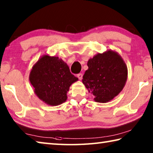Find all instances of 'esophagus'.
Wrapping results in <instances>:
<instances>
[{"label":"esophagus","mask_w":153,"mask_h":153,"mask_svg":"<svg viewBox=\"0 0 153 153\" xmlns=\"http://www.w3.org/2000/svg\"><path fill=\"white\" fill-rule=\"evenodd\" d=\"M82 77H83V74H77V77H78L79 80H82Z\"/></svg>","instance_id":"obj_1"}]
</instances>
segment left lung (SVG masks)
Instances as JSON below:
<instances>
[{
	"label": "left lung",
	"instance_id": "obj_1",
	"mask_svg": "<svg viewBox=\"0 0 153 153\" xmlns=\"http://www.w3.org/2000/svg\"><path fill=\"white\" fill-rule=\"evenodd\" d=\"M82 83L97 102H107L117 96L128 79V67L117 52L98 53L88 61Z\"/></svg>",
	"mask_w": 153,
	"mask_h": 153
}]
</instances>
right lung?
<instances>
[{
    "instance_id": "1",
    "label": "right lung",
    "mask_w": 153,
    "mask_h": 153,
    "mask_svg": "<svg viewBox=\"0 0 153 153\" xmlns=\"http://www.w3.org/2000/svg\"><path fill=\"white\" fill-rule=\"evenodd\" d=\"M29 79L39 99L46 105L57 106L66 101L69 87L78 78L62 59L45 55L33 65Z\"/></svg>"
}]
</instances>
